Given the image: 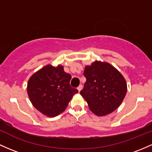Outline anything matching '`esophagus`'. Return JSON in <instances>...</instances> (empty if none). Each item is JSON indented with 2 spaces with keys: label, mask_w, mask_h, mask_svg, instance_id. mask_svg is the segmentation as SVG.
Masks as SVG:
<instances>
[{
  "label": "esophagus",
  "mask_w": 152,
  "mask_h": 152,
  "mask_svg": "<svg viewBox=\"0 0 152 152\" xmlns=\"http://www.w3.org/2000/svg\"><path fill=\"white\" fill-rule=\"evenodd\" d=\"M82 88H83L82 85H79V86H78L77 89H78V91H79V92H80V91H81V89H82Z\"/></svg>",
  "instance_id": "obj_1"
}]
</instances>
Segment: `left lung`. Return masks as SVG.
Returning a JSON list of instances; mask_svg holds the SVG:
<instances>
[{
	"label": "left lung",
	"mask_w": 152,
	"mask_h": 152,
	"mask_svg": "<svg viewBox=\"0 0 152 152\" xmlns=\"http://www.w3.org/2000/svg\"><path fill=\"white\" fill-rule=\"evenodd\" d=\"M84 75L86 81L80 94L90 110L104 116L118 109L127 92L123 75L110 63L97 61L85 67Z\"/></svg>",
	"instance_id": "left-lung-1"
}]
</instances>
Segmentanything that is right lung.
<instances>
[{
    "instance_id": "obj_1",
    "label": "right lung",
    "mask_w": 152,
    "mask_h": 152,
    "mask_svg": "<svg viewBox=\"0 0 152 152\" xmlns=\"http://www.w3.org/2000/svg\"><path fill=\"white\" fill-rule=\"evenodd\" d=\"M71 76L63 66L47 65L34 73L27 83V94L37 110L48 117H55L66 110L78 90L70 86Z\"/></svg>"
}]
</instances>
